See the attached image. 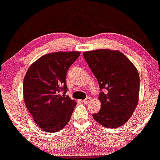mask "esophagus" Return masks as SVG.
<instances>
[{"instance_id": "esophagus-1", "label": "esophagus", "mask_w": 160, "mask_h": 160, "mask_svg": "<svg viewBox=\"0 0 160 160\" xmlns=\"http://www.w3.org/2000/svg\"><path fill=\"white\" fill-rule=\"evenodd\" d=\"M90 101H91V98H86L85 100L82 101V102H83L84 103H88Z\"/></svg>"}]
</instances>
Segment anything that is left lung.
<instances>
[{
  "label": "left lung",
  "mask_w": 160,
  "mask_h": 160,
  "mask_svg": "<svg viewBox=\"0 0 160 160\" xmlns=\"http://www.w3.org/2000/svg\"><path fill=\"white\" fill-rule=\"evenodd\" d=\"M83 57L98 82L101 108L93 118L107 128L124 124L136 109L139 75L122 52L102 49L84 52Z\"/></svg>",
  "instance_id": "1"
}]
</instances>
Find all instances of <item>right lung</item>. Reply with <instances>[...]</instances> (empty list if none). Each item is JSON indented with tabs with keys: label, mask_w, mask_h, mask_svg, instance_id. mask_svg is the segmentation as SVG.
<instances>
[{
	"label": "right lung",
	"mask_w": 160,
	"mask_h": 160,
	"mask_svg": "<svg viewBox=\"0 0 160 160\" xmlns=\"http://www.w3.org/2000/svg\"><path fill=\"white\" fill-rule=\"evenodd\" d=\"M80 52H57L30 65L23 82L24 103L34 122L44 131L57 132L70 120L76 102L65 94V77Z\"/></svg>",
	"instance_id": "1"
}]
</instances>
